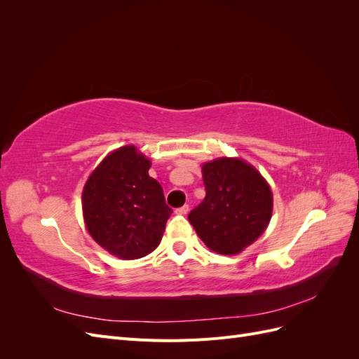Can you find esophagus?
I'll return each instance as SVG.
<instances>
[{"label": "esophagus", "mask_w": 359, "mask_h": 359, "mask_svg": "<svg viewBox=\"0 0 359 359\" xmlns=\"http://www.w3.org/2000/svg\"><path fill=\"white\" fill-rule=\"evenodd\" d=\"M189 210H190L189 205H182V206H180V208L175 210V212L180 214V215H186L189 212Z\"/></svg>", "instance_id": "34e87169"}]
</instances>
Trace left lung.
I'll list each match as a JSON object with an SVG mask.
<instances>
[{
  "mask_svg": "<svg viewBox=\"0 0 359 359\" xmlns=\"http://www.w3.org/2000/svg\"><path fill=\"white\" fill-rule=\"evenodd\" d=\"M206 196L189 222L212 252L236 255L264 233L273 214V193L264 177L240 158L205 163Z\"/></svg>",
  "mask_w": 359,
  "mask_h": 359,
  "instance_id": "1",
  "label": "left lung"
}]
</instances>
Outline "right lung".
<instances>
[{
  "label": "right lung",
  "mask_w": 359,
  "mask_h": 359,
  "mask_svg": "<svg viewBox=\"0 0 359 359\" xmlns=\"http://www.w3.org/2000/svg\"><path fill=\"white\" fill-rule=\"evenodd\" d=\"M151 161L133 145L106 156L82 191L83 220L94 241L119 259L144 257L157 248L172 210Z\"/></svg>",
  "instance_id": "obj_1"
}]
</instances>
